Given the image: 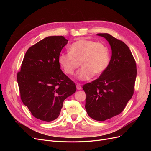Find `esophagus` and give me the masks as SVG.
Returning <instances> with one entry per match:
<instances>
[{"label": "esophagus", "instance_id": "1", "mask_svg": "<svg viewBox=\"0 0 151 151\" xmlns=\"http://www.w3.org/2000/svg\"><path fill=\"white\" fill-rule=\"evenodd\" d=\"M76 87H77V89H78V90H80V89H81V84H79V83H77V85H76Z\"/></svg>", "mask_w": 151, "mask_h": 151}]
</instances>
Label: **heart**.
<instances>
[{"instance_id":"obj_1","label":"heart","mask_w":151,"mask_h":151,"mask_svg":"<svg viewBox=\"0 0 151 151\" xmlns=\"http://www.w3.org/2000/svg\"><path fill=\"white\" fill-rule=\"evenodd\" d=\"M109 61V52L104 44L94 40L82 38L74 42L69 52L60 54L58 62L67 74L72 75L80 65L77 78L86 81L93 74H101L107 68Z\"/></svg>"}]
</instances>
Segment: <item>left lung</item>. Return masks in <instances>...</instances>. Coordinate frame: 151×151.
I'll return each mask as SVG.
<instances>
[{"instance_id":"1","label":"left lung","mask_w":151,"mask_h":151,"mask_svg":"<svg viewBox=\"0 0 151 151\" xmlns=\"http://www.w3.org/2000/svg\"><path fill=\"white\" fill-rule=\"evenodd\" d=\"M109 43L111 57L98 79L83 86L86 94L85 108L97 121L110 119L123 111L134 93L137 76L135 59L127 45L108 33H98Z\"/></svg>"}]
</instances>
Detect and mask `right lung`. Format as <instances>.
<instances>
[{
    "mask_svg": "<svg viewBox=\"0 0 151 151\" xmlns=\"http://www.w3.org/2000/svg\"><path fill=\"white\" fill-rule=\"evenodd\" d=\"M67 42L62 36H48L31 46L17 74L22 103L40 120H55L63 101L76 91V84L63 74L58 62Z\"/></svg>",
    "mask_w": 151,
    "mask_h": 151,
    "instance_id": "1",
    "label": "right lung"
}]
</instances>
